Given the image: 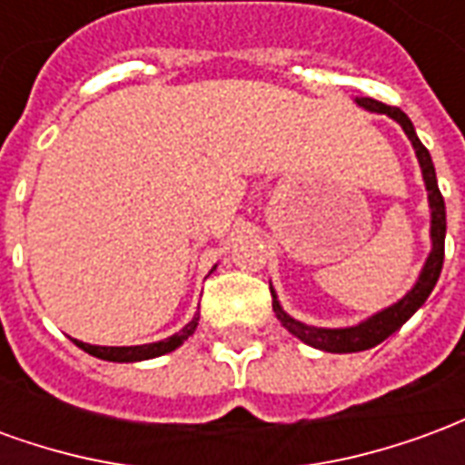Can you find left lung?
<instances>
[{
    "mask_svg": "<svg viewBox=\"0 0 465 465\" xmlns=\"http://www.w3.org/2000/svg\"><path fill=\"white\" fill-rule=\"evenodd\" d=\"M356 104L363 106L366 112H376V114L391 116L393 122L401 124V129L406 132L409 142L413 143V152L420 163V173H423V182H426V192H429V206H430V253L423 269L419 273V282L413 283L403 299L396 303H391L389 309L373 313L366 322L356 323V326H346V329H322V326H309V323L296 322L293 316L283 312L282 303L276 299V292L272 286V299H273V313L276 319L282 322V326L289 333H293L296 339H302L303 343H309L313 349L329 351V353H356V351H366L379 346L381 341H386L391 333H396L409 322L413 313L419 312L420 306L426 303V299L433 292V286L439 282L440 269H443V242H446V203L439 192V182H436V169L430 162L429 149L420 143L419 134L413 129V124L399 106H386L371 99V96H359Z\"/></svg>",
    "mask_w": 465,
    "mask_h": 465,
    "instance_id": "1",
    "label": "left lung"
}]
</instances>
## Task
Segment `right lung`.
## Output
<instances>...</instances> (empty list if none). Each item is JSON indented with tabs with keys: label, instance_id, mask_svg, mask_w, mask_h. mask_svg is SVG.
I'll return each mask as SVG.
<instances>
[{
	"label": "right lung",
	"instance_id": "add662e5",
	"mask_svg": "<svg viewBox=\"0 0 465 465\" xmlns=\"http://www.w3.org/2000/svg\"><path fill=\"white\" fill-rule=\"evenodd\" d=\"M213 269H216V266H213ZM196 326H199V313H193L192 322L186 323L179 333H173V336L163 339V341L143 343V346H92V343L76 341V339H72V341H74L82 351H86V353L96 356V359L116 361V363H134V361L156 359V356H163V353H169V351L179 349V346L196 331Z\"/></svg>",
	"mask_w": 465,
	"mask_h": 465
}]
</instances>
